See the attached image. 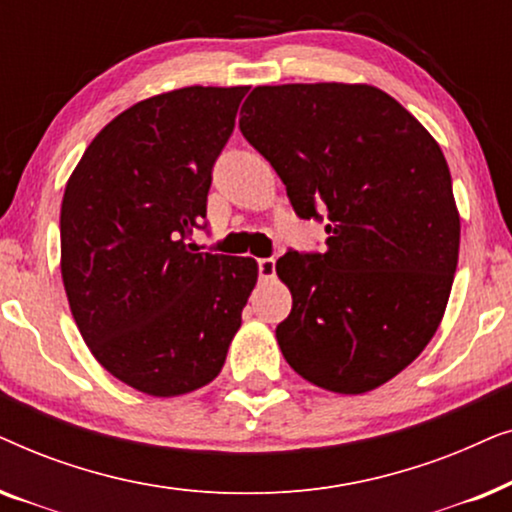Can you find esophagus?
<instances>
[{
  "instance_id": "obj_1",
  "label": "esophagus",
  "mask_w": 512,
  "mask_h": 512,
  "mask_svg": "<svg viewBox=\"0 0 512 512\" xmlns=\"http://www.w3.org/2000/svg\"><path fill=\"white\" fill-rule=\"evenodd\" d=\"M258 275L261 279H275V258H258Z\"/></svg>"
}]
</instances>
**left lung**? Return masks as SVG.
Instances as JSON below:
<instances>
[{
	"label": "left lung",
	"mask_w": 512,
	"mask_h": 512,
	"mask_svg": "<svg viewBox=\"0 0 512 512\" xmlns=\"http://www.w3.org/2000/svg\"><path fill=\"white\" fill-rule=\"evenodd\" d=\"M247 142L275 167L300 219L326 216L324 254L275 270L291 314L284 359L333 394H366L408 368L443 321L459 261V209L429 130L368 83L251 90Z\"/></svg>",
	"instance_id": "8db88e82"
}]
</instances>
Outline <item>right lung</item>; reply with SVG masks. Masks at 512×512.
I'll list each match as a JSON object with an SVG mask.
<instances>
[{
    "mask_svg": "<svg viewBox=\"0 0 512 512\" xmlns=\"http://www.w3.org/2000/svg\"><path fill=\"white\" fill-rule=\"evenodd\" d=\"M247 86L153 95L104 125L67 181L60 270L69 310L102 368L172 398L221 373L258 263L193 254L212 167Z\"/></svg>",
    "mask_w": 512,
    "mask_h": 512,
    "instance_id": "right-lung-1",
    "label": "right lung"
}]
</instances>
